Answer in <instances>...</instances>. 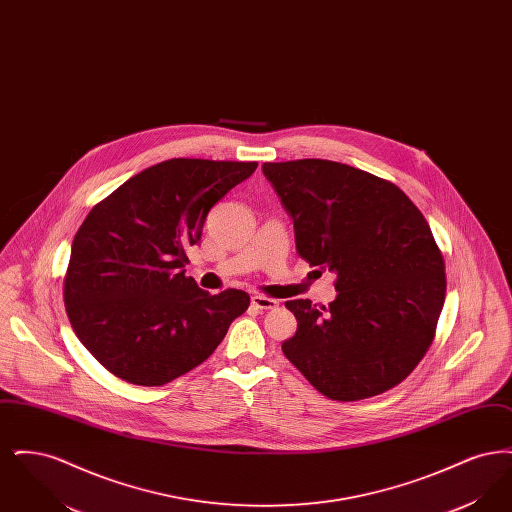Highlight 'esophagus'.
<instances>
[{"mask_svg": "<svg viewBox=\"0 0 512 512\" xmlns=\"http://www.w3.org/2000/svg\"><path fill=\"white\" fill-rule=\"evenodd\" d=\"M251 305H253L255 309L268 311V309H276V307H278V301L272 299V297H265V295H253V297H251Z\"/></svg>", "mask_w": 512, "mask_h": 512, "instance_id": "1", "label": "esophagus"}]
</instances>
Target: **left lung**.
<instances>
[{"label": "left lung", "instance_id": "1", "mask_svg": "<svg viewBox=\"0 0 512 512\" xmlns=\"http://www.w3.org/2000/svg\"><path fill=\"white\" fill-rule=\"evenodd\" d=\"M292 217L297 253L338 276L326 307L286 301L292 365L330 399L357 401L405 380L434 340L445 265L422 213L395 184L326 159L265 163Z\"/></svg>", "mask_w": 512, "mask_h": 512}]
</instances>
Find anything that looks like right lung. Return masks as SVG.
<instances>
[{
    "mask_svg": "<svg viewBox=\"0 0 512 512\" xmlns=\"http://www.w3.org/2000/svg\"><path fill=\"white\" fill-rule=\"evenodd\" d=\"M257 163L169 159L138 172L78 228L65 276L74 334L109 372L163 386L201 365L249 307L242 290L211 295L186 276L215 203Z\"/></svg>",
    "mask_w": 512,
    "mask_h": 512,
    "instance_id": "1",
    "label": "right lung"
}]
</instances>
